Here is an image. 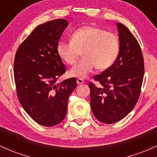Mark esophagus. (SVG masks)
Masks as SVG:
<instances>
[{
	"label": "esophagus",
	"instance_id": "34e87169",
	"mask_svg": "<svg viewBox=\"0 0 157 157\" xmlns=\"http://www.w3.org/2000/svg\"><path fill=\"white\" fill-rule=\"evenodd\" d=\"M77 83L78 85H81L82 83H84V80L82 79H80V78H77Z\"/></svg>",
	"mask_w": 157,
	"mask_h": 157
}]
</instances>
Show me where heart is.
Returning a JSON list of instances; mask_svg holds the SVG:
<instances>
[{
	"label": "heart",
	"instance_id": "obj_1",
	"mask_svg": "<svg viewBox=\"0 0 157 157\" xmlns=\"http://www.w3.org/2000/svg\"><path fill=\"white\" fill-rule=\"evenodd\" d=\"M56 49L59 57L68 65L75 64L82 52L83 58L69 70L68 75L84 79L95 67L105 70L112 66L118 55L120 43L113 33L87 26L75 30L70 42L59 41Z\"/></svg>",
	"mask_w": 157,
	"mask_h": 157
}]
</instances>
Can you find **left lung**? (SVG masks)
<instances>
[{
	"instance_id": "8db88e82",
	"label": "left lung",
	"mask_w": 157,
	"mask_h": 157,
	"mask_svg": "<svg viewBox=\"0 0 157 157\" xmlns=\"http://www.w3.org/2000/svg\"><path fill=\"white\" fill-rule=\"evenodd\" d=\"M120 50L115 62L94 77L102 86L89 82L90 102L99 121L112 124L132 111L140 97L144 77V61L137 40L128 29L117 23Z\"/></svg>"
}]
</instances>
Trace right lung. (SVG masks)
<instances>
[{"label":"right lung","mask_w":157,"mask_h":157,"mask_svg":"<svg viewBox=\"0 0 157 157\" xmlns=\"http://www.w3.org/2000/svg\"><path fill=\"white\" fill-rule=\"evenodd\" d=\"M68 22L57 19L37 26L16 52L14 77L17 95L23 109L46 127L66 117L68 100L77 86L75 77L56 83L66 72L57 44Z\"/></svg>","instance_id":"obj_1"}]
</instances>
